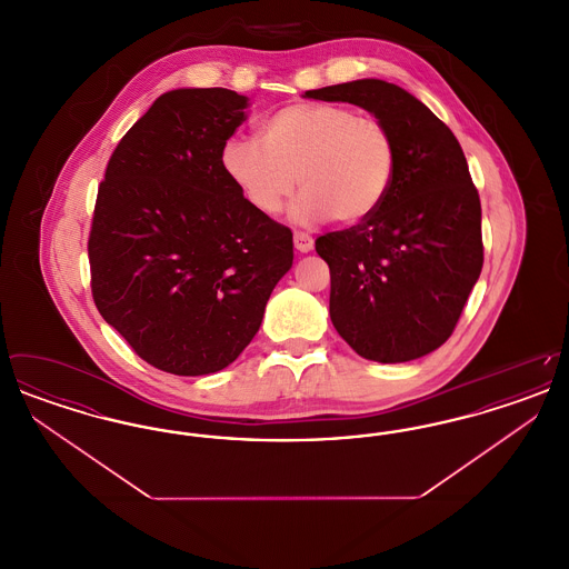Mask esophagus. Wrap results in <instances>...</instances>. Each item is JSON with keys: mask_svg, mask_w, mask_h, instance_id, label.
<instances>
[{"mask_svg": "<svg viewBox=\"0 0 569 569\" xmlns=\"http://www.w3.org/2000/svg\"><path fill=\"white\" fill-rule=\"evenodd\" d=\"M295 247H297L300 253H309L313 249V239L309 234H305V232H297L295 234Z\"/></svg>", "mask_w": 569, "mask_h": 569, "instance_id": "34e87169", "label": "esophagus"}]
</instances>
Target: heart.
I'll return each mask as SVG.
<instances>
[{
	"label": "heart",
	"instance_id": "1",
	"mask_svg": "<svg viewBox=\"0 0 569 569\" xmlns=\"http://www.w3.org/2000/svg\"><path fill=\"white\" fill-rule=\"evenodd\" d=\"M260 140L232 136L221 166L247 202L281 211L295 188L297 223L335 219L352 226L373 216L397 172L395 138L376 119L339 104H290L260 121Z\"/></svg>",
	"mask_w": 569,
	"mask_h": 569
}]
</instances>
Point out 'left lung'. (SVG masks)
Listing matches in <instances>:
<instances>
[{"instance_id": "obj_1", "label": "left lung", "mask_w": 569, "mask_h": 569, "mask_svg": "<svg viewBox=\"0 0 569 569\" xmlns=\"http://www.w3.org/2000/svg\"><path fill=\"white\" fill-rule=\"evenodd\" d=\"M371 112L395 138L397 172L378 211L316 241L330 269V320L353 352L409 362L448 341L482 262V209L457 136L403 87L360 79L305 91Z\"/></svg>"}]
</instances>
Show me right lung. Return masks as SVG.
Returning <instances> with one entry per match:
<instances>
[{"mask_svg":"<svg viewBox=\"0 0 569 569\" xmlns=\"http://www.w3.org/2000/svg\"><path fill=\"white\" fill-rule=\"evenodd\" d=\"M249 98L162 93L110 158L89 237L98 311L142 360L174 376L232 365L292 269V232L253 209L221 166Z\"/></svg>","mask_w":569,"mask_h":569,"instance_id":"add662e5","label":"right lung"}]
</instances>
